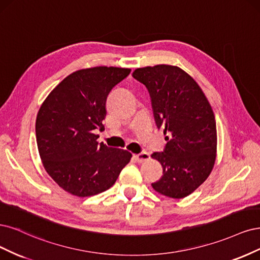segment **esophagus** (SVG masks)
<instances>
[{
	"label": "esophagus",
	"instance_id": "esophagus-1",
	"mask_svg": "<svg viewBox=\"0 0 260 260\" xmlns=\"http://www.w3.org/2000/svg\"><path fill=\"white\" fill-rule=\"evenodd\" d=\"M134 157H135V160L137 162L141 163V162H145V161L149 160L150 154L148 152H146V151H142V152H140L138 154H134Z\"/></svg>",
	"mask_w": 260,
	"mask_h": 260
}]
</instances>
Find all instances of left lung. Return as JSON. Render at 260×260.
Here are the masks:
<instances>
[{"label": "left lung", "instance_id": "obj_1", "mask_svg": "<svg viewBox=\"0 0 260 260\" xmlns=\"http://www.w3.org/2000/svg\"><path fill=\"white\" fill-rule=\"evenodd\" d=\"M133 77L148 88L156 126L167 135L164 151L151 155L163 167V176L151 186L165 197L186 198L207 179L215 164L213 109L198 83L179 67H145Z\"/></svg>", "mask_w": 260, "mask_h": 260}]
</instances>
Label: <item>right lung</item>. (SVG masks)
<instances>
[{
  "mask_svg": "<svg viewBox=\"0 0 260 260\" xmlns=\"http://www.w3.org/2000/svg\"><path fill=\"white\" fill-rule=\"evenodd\" d=\"M131 69L94 67L71 73L42 104L36 135L40 157L58 186L80 198L91 197L114 185L132 158L127 150L98 144L104 131L106 100Z\"/></svg>",
  "mask_w": 260,
  "mask_h": 260,
  "instance_id": "right-lung-1",
  "label": "right lung"
}]
</instances>
